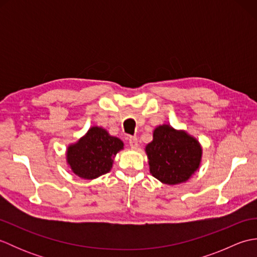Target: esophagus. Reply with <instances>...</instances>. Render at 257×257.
I'll list each match as a JSON object with an SVG mask.
<instances>
[{
	"instance_id": "1",
	"label": "esophagus",
	"mask_w": 257,
	"mask_h": 257,
	"mask_svg": "<svg viewBox=\"0 0 257 257\" xmlns=\"http://www.w3.org/2000/svg\"><path fill=\"white\" fill-rule=\"evenodd\" d=\"M129 146L132 147V148H137L138 147L137 137H129Z\"/></svg>"
}]
</instances>
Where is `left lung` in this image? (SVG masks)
I'll return each instance as SVG.
<instances>
[{
    "instance_id": "obj_1",
    "label": "left lung",
    "mask_w": 257,
    "mask_h": 257,
    "mask_svg": "<svg viewBox=\"0 0 257 257\" xmlns=\"http://www.w3.org/2000/svg\"><path fill=\"white\" fill-rule=\"evenodd\" d=\"M150 172L166 184L185 182L198 170L202 149L198 140L168 124L155 129L154 140L147 145Z\"/></svg>"
}]
</instances>
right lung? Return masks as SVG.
<instances>
[{"mask_svg": "<svg viewBox=\"0 0 257 257\" xmlns=\"http://www.w3.org/2000/svg\"><path fill=\"white\" fill-rule=\"evenodd\" d=\"M123 148L122 141L105 129L92 127L75 145L68 147L67 163L83 179H96L110 171L113 158Z\"/></svg>", "mask_w": 257, "mask_h": 257, "instance_id": "add662e5", "label": "right lung"}]
</instances>
